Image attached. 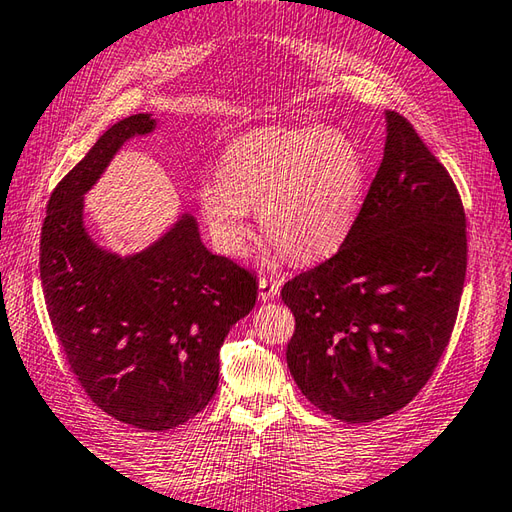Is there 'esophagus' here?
Returning <instances> with one entry per match:
<instances>
[{"label": "esophagus", "instance_id": "esophagus-1", "mask_svg": "<svg viewBox=\"0 0 512 512\" xmlns=\"http://www.w3.org/2000/svg\"><path fill=\"white\" fill-rule=\"evenodd\" d=\"M279 284L273 277H259V299L262 302H273V299L279 295Z\"/></svg>", "mask_w": 512, "mask_h": 512}]
</instances>
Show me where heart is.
Listing matches in <instances>:
<instances>
[{
  "label": "heart",
  "mask_w": 512,
  "mask_h": 512,
  "mask_svg": "<svg viewBox=\"0 0 512 512\" xmlns=\"http://www.w3.org/2000/svg\"><path fill=\"white\" fill-rule=\"evenodd\" d=\"M364 188V155L344 130L262 128L224 150L219 177L199 184L197 206L224 253H244L248 210L257 208L270 242L295 262H317L344 244Z\"/></svg>",
  "instance_id": "heart-1"
}]
</instances>
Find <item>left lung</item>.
Segmentation results:
<instances>
[{"label": "left lung", "instance_id": "1", "mask_svg": "<svg viewBox=\"0 0 512 512\" xmlns=\"http://www.w3.org/2000/svg\"><path fill=\"white\" fill-rule=\"evenodd\" d=\"M466 279V215L448 170L386 110V144L342 248L284 284L286 362L326 415L366 424L404 408L444 355Z\"/></svg>", "mask_w": 512, "mask_h": 512}]
</instances>
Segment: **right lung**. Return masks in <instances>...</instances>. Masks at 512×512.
Segmentation results:
<instances>
[{"label": "right lung", "mask_w": 512, "mask_h": 512, "mask_svg": "<svg viewBox=\"0 0 512 512\" xmlns=\"http://www.w3.org/2000/svg\"><path fill=\"white\" fill-rule=\"evenodd\" d=\"M148 113L110 126L48 199L39 273L59 344L93 402L135 428L168 430L213 399L219 348L257 302V279L213 255L182 215L133 255L99 246L84 195L128 139L150 135Z\"/></svg>", "instance_id": "add662e5"}]
</instances>
